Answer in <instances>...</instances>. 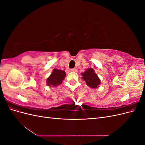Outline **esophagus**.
<instances>
[{"label":"esophagus","mask_w":145,"mask_h":145,"mask_svg":"<svg viewBox=\"0 0 145 145\" xmlns=\"http://www.w3.org/2000/svg\"><path fill=\"white\" fill-rule=\"evenodd\" d=\"M71 71H73V72H77V69L76 68H73V69H71Z\"/></svg>","instance_id":"esophagus-1"}]
</instances>
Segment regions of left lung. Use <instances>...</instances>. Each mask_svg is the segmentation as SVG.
Returning <instances> with one entry per match:
<instances>
[{"mask_svg": "<svg viewBox=\"0 0 145 145\" xmlns=\"http://www.w3.org/2000/svg\"><path fill=\"white\" fill-rule=\"evenodd\" d=\"M81 75L82 79L84 80L86 84L91 88H97L99 86L101 80L93 68L86 69L84 72L81 73Z\"/></svg>", "mask_w": 145, "mask_h": 145, "instance_id": "obj_1", "label": "left lung"}]
</instances>
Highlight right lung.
Wrapping results in <instances>:
<instances>
[{"mask_svg":"<svg viewBox=\"0 0 145 145\" xmlns=\"http://www.w3.org/2000/svg\"><path fill=\"white\" fill-rule=\"evenodd\" d=\"M66 77V72L64 70L54 68L52 70L50 76L46 78V85L48 86H57L62 84Z\"/></svg>","mask_w":145,"mask_h":145,"instance_id":"1","label":"right lung"}]
</instances>
